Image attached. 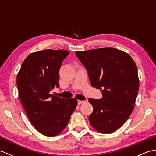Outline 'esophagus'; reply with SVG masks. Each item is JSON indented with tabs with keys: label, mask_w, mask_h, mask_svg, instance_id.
Listing matches in <instances>:
<instances>
[{
	"label": "esophagus",
	"mask_w": 156,
	"mask_h": 156,
	"mask_svg": "<svg viewBox=\"0 0 156 156\" xmlns=\"http://www.w3.org/2000/svg\"><path fill=\"white\" fill-rule=\"evenodd\" d=\"M85 102V101H84V100H78L77 101V102H78V105H80V104H82V103H84Z\"/></svg>",
	"instance_id": "34e87169"
}]
</instances>
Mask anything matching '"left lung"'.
<instances>
[{"instance_id":"1","label":"left lung","mask_w":156,"mask_h":156,"mask_svg":"<svg viewBox=\"0 0 156 156\" xmlns=\"http://www.w3.org/2000/svg\"><path fill=\"white\" fill-rule=\"evenodd\" d=\"M75 54L88 72L92 86L102 94L101 99H88L94 109L90 124L100 133L115 132L134 108L139 89L134 61L128 54L111 47Z\"/></svg>"}]
</instances>
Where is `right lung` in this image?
<instances>
[{
  "mask_svg": "<svg viewBox=\"0 0 156 156\" xmlns=\"http://www.w3.org/2000/svg\"><path fill=\"white\" fill-rule=\"evenodd\" d=\"M69 52L44 50L32 53L22 64L16 85L21 103L35 129L52 137L66 128L77 106L75 98L64 99L50 94L59 88V70Z\"/></svg>",
  "mask_w": 156,
  "mask_h": 156,
  "instance_id": "obj_1",
  "label": "right lung"
}]
</instances>
